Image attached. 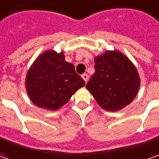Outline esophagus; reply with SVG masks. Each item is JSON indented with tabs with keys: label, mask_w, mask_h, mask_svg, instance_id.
Returning a JSON list of instances; mask_svg holds the SVG:
<instances>
[{
	"label": "esophagus",
	"mask_w": 159,
	"mask_h": 159,
	"mask_svg": "<svg viewBox=\"0 0 159 159\" xmlns=\"http://www.w3.org/2000/svg\"><path fill=\"white\" fill-rule=\"evenodd\" d=\"M82 77H83V79L84 80V82H85V83L88 81V75H87V74H84V75H82Z\"/></svg>",
	"instance_id": "esophagus-1"
}]
</instances>
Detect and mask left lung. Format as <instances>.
<instances>
[{
  "label": "left lung",
  "mask_w": 159,
  "mask_h": 159,
  "mask_svg": "<svg viewBox=\"0 0 159 159\" xmlns=\"http://www.w3.org/2000/svg\"><path fill=\"white\" fill-rule=\"evenodd\" d=\"M95 72L86 84L102 109L116 111L136 97L140 80L135 66L122 53L106 51L94 58Z\"/></svg>",
  "instance_id": "8db88e82"
}]
</instances>
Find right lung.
Here are the masks:
<instances>
[{
	"label": "right lung",
	"instance_id": "1",
	"mask_svg": "<svg viewBox=\"0 0 159 159\" xmlns=\"http://www.w3.org/2000/svg\"><path fill=\"white\" fill-rule=\"evenodd\" d=\"M26 90L33 103L47 110H58L85 82L75 73L64 53L48 50L32 64L26 76Z\"/></svg>",
	"mask_w": 159,
	"mask_h": 159
}]
</instances>
